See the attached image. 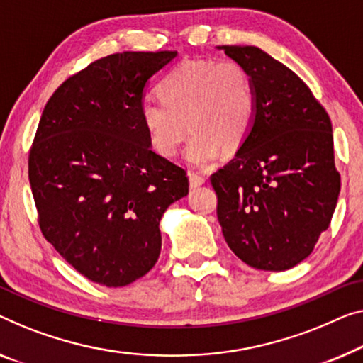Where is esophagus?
Returning a JSON list of instances; mask_svg holds the SVG:
<instances>
[{"mask_svg": "<svg viewBox=\"0 0 363 363\" xmlns=\"http://www.w3.org/2000/svg\"><path fill=\"white\" fill-rule=\"evenodd\" d=\"M205 181L207 179H205L202 174H199V172H189V184H191L192 189L203 186Z\"/></svg>", "mask_w": 363, "mask_h": 363, "instance_id": "1", "label": "esophagus"}]
</instances>
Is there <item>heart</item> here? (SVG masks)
<instances>
[{
	"mask_svg": "<svg viewBox=\"0 0 363 363\" xmlns=\"http://www.w3.org/2000/svg\"><path fill=\"white\" fill-rule=\"evenodd\" d=\"M161 101H145L140 121L148 140L163 156L177 153L191 130L184 158L205 167L221 150L236 151L246 142L256 94L250 74L233 60H187L160 81Z\"/></svg>",
	"mask_w": 363,
	"mask_h": 363,
	"instance_id": "heart-1",
	"label": "heart"
}]
</instances>
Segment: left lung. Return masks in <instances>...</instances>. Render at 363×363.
Segmentation results:
<instances>
[{
	"mask_svg": "<svg viewBox=\"0 0 363 363\" xmlns=\"http://www.w3.org/2000/svg\"><path fill=\"white\" fill-rule=\"evenodd\" d=\"M252 81L256 117L235 158L212 176L221 231L247 266L286 270L310 256L336 210L333 125L308 86L251 45H221Z\"/></svg>",
	"mask_w": 363,
	"mask_h": 363,
	"instance_id": "1",
	"label": "left lung"
}]
</instances>
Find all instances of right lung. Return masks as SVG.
I'll use <instances>...</instances> for the list:
<instances>
[{"label": "right lung", "instance_id": "obj_1", "mask_svg": "<svg viewBox=\"0 0 363 363\" xmlns=\"http://www.w3.org/2000/svg\"><path fill=\"white\" fill-rule=\"evenodd\" d=\"M177 52L91 63L48 99L29 155L45 240L86 279L125 286L161 252L160 221L189 194L186 171L151 150L140 121L150 78Z\"/></svg>", "mask_w": 363, "mask_h": 363}]
</instances>
